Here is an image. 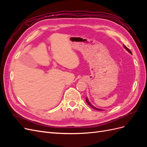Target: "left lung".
I'll return each instance as SVG.
<instances>
[{"label": "left lung", "instance_id": "8db88e82", "mask_svg": "<svg viewBox=\"0 0 147 147\" xmlns=\"http://www.w3.org/2000/svg\"><path fill=\"white\" fill-rule=\"evenodd\" d=\"M123 47H124V48H125L126 49V50L129 52V53H130V54H131L132 55V52L130 51V50H129V49L128 48H127L125 45H123ZM86 102H87V104L89 105H90V106H91V107L92 108H93V109H96V110H102V109H97V108H96V107H94V106H93L91 103H90V101H89V100H88V97H86Z\"/></svg>", "mask_w": 147, "mask_h": 147}]
</instances>
